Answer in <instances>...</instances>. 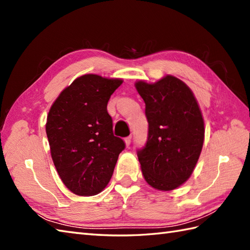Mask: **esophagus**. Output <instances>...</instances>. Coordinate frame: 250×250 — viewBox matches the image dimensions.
<instances>
[{
  "instance_id": "34e87169",
  "label": "esophagus",
  "mask_w": 250,
  "mask_h": 250,
  "mask_svg": "<svg viewBox=\"0 0 250 250\" xmlns=\"http://www.w3.org/2000/svg\"><path fill=\"white\" fill-rule=\"evenodd\" d=\"M125 146H130V144H131V136L125 137Z\"/></svg>"
}]
</instances>
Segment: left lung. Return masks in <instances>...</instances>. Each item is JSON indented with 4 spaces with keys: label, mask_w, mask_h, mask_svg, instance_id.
<instances>
[{
    "label": "left lung",
    "mask_w": 250,
    "mask_h": 250,
    "mask_svg": "<svg viewBox=\"0 0 250 250\" xmlns=\"http://www.w3.org/2000/svg\"><path fill=\"white\" fill-rule=\"evenodd\" d=\"M148 121L146 145L137 150L143 176L152 188L169 191L191 176L204 142V120L193 92L167 75L153 83L136 82Z\"/></svg>",
    "instance_id": "8db88e82"
}]
</instances>
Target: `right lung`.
Returning a JSON list of instances; mask_svg holds the SVG:
<instances>
[{"label":"right lung","instance_id":"obj_1","mask_svg":"<svg viewBox=\"0 0 250 250\" xmlns=\"http://www.w3.org/2000/svg\"><path fill=\"white\" fill-rule=\"evenodd\" d=\"M119 78L86 74L76 78L51 105L46 122L51 158L61 180L73 193H100L113 176L125 142L113 133L107 113Z\"/></svg>","mask_w":250,"mask_h":250}]
</instances>
